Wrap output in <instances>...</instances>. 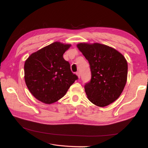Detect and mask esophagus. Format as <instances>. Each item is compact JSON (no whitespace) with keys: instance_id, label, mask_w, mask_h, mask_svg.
I'll return each mask as SVG.
<instances>
[{"instance_id":"obj_1","label":"esophagus","mask_w":148,"mask_h":148,"mask_svg":"<svg viewBox=\"0 0 148 148\" xmlns=\"http://www.w3.org/2000/svg\"><path fill=\"white\" fill-rule=\"evenodd\" d=\"M76 74H77V76H78V77H80V72H76Z\"/></svg>"}]
</instances>
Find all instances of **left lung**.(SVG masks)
Segmentation results:
<instances>
[{
  "mask_svg": "<svg viewBox=\"0 0 148 148\" xmlns=\"http://www.w3.org/2000/svg\"><path fill=\"white\" fill-rule=\"evenodd\" d=\"M77 46L88 61L92 74L84 85L88 99L99 107L114 102L127 83L126 59L117 50L102 44L79 43Z\"/></svg>",
  "mask_w": 148,
  "mask_h": 148,
  "instance_id": "1",
  "label": "left lung"
}]
</instances>
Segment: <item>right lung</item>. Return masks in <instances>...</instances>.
Masks as SVG:
<instances>
[{"label":"right lung","mask_w":148,"mask_h":148,"mask_svg":"<svg viewBox=\"0 0 148 148\" xmlns=\"http://www.w3.org/2000/svg\"><path fill=\"white\" fill-rule=\"evenodd\" d=\"M71 45L55 42L32 53L25 62V81L34 97L50 104L64 97L78 77L63 57Z\"/></svg>","instance_id":"right-lung-1"}]
</instances>
